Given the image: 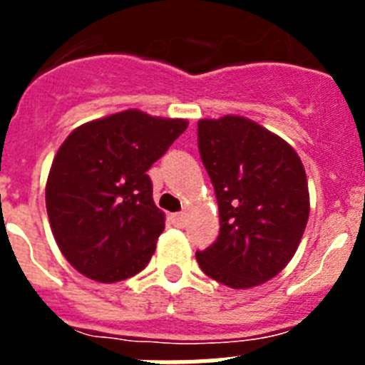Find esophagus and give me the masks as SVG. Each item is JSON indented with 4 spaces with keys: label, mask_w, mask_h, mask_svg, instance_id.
Listing matches in <instances>:
<instances>
[{
    "label": "esophagus",
    "mask_w": 365,
    "mask_h": 365,
    "mask_svg": "<svg viewBox=\"0 0 365 365\" xmlns=\"http://www.w3.org/2000/svg\"><path fill=\"white\" fill-rule=\"evenodd\" d=\"M172 222L175 225V227H185L186 225V215L182 214V212H179V214H173L172 215Z\"/></svg>",
    "instance_id": "esophagus-1"
}]
</instances>
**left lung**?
<instances>
[{
	"label": "left lung",
	"mask_w": 365,
	"mask_h": 365,
	"mask_svg": "<svg viewBox=\"0 0 365 365\" xmlns=\"http://www.w3.org/2000/svg\"><path fill=\"white\" fill-rule=\"evenodd\" d=\"M201 160L219 205L217 240L195 254L206 276L232 289L269 282L292 259L309 219L298 153L243 117L202 118Z\"/></svg>",
	"instance_id": "1"
}]
</instances>
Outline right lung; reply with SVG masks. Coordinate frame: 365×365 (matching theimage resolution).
<instances>
[{
  "label": "right lung",
  "instance_id": "add662e5",
  "mask_svg": "<svg viewBox=\"0 0 365 365\" xmlns=\"http://www.w3.org/2000/svg\"><path fill=\"white\" fill-rule=\"evenodd\" d=\"M188 122L138 109L80 125L58 150L45 205L58 247L74 269L100 283L138 274L164 230L148 170Z\"/></svg>",
  "mask_w": 365,
  "mask_h": 365
}]
</instances>
